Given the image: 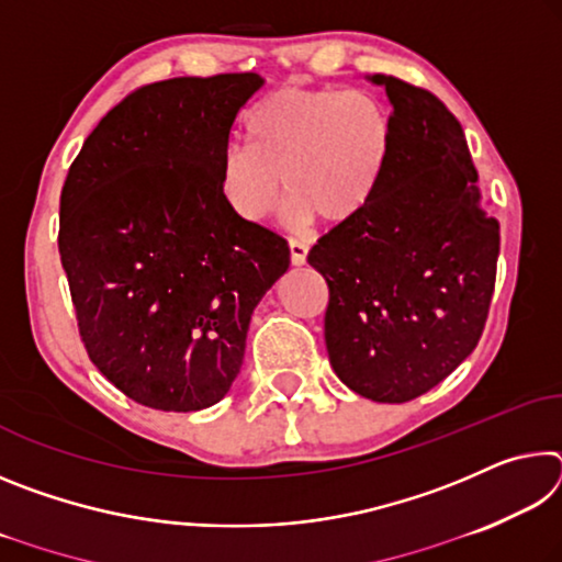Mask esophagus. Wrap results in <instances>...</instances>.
I'll list each match as a JSON object with an SVG mask.
<instances>
[{
    "instance_id": "1",
    "label": "esophagus",
    "mask_w": 562,
    "mask_h": 562,
    "mask_svg": "<svg viewBox=\"0 0 562 562\" xmlns=\"http://www.w3.org/2000/svg\"><path fill=\"white\" fill-rule=\"evenodd\" d=\"M307 243H302V240H290V258H292V265H304L307 262Z\"/></svg>"
}]
</instances>
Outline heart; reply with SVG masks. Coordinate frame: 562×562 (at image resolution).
I'll return each mask as SVG.
<instances>
[{
    "label": "heart",
    "mask_w": 562,
    "mask_h": 562,
    "mask_svg": "<svg viewBox=\"0 0 562 562\" xmlns=\"http://www.w3.org/2000/svg\"><path fill=\"white\" fill-rule=\"evenodd\" d=\"M245 131L250 144L233 140L221 158V195L240 221H268L284 188L294 225H341L376 195L396 126L374 91L282 87L255 103Z\"/></svg>",
    "instance_id": "b5f03b06"
}]
</instances>
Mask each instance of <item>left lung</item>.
I'll list each match as a JSON object with an SVG mask.
<instances>
[{
  "label": "left lung",
  "mask_w": 562,
  "mask_h": 562,
  "mask_svg": "<svg viewBox=\"0 0 562 562\" xmlns=\"http://www.w3.org/2000/svg\"><path fill=\"white\" fill-rule=\"evenodd\" d=\"M394 154L355 221L319 237L307 262L329 288V364L351 392L402 404L443 382L479 345L501 250L461 123L386 74Z\"/></svg>",
  "instance_id": "1"
}]
</instances>
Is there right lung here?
I'll return each mask as SVG.
<instances>
[{"instance_id":"add662e5","label":"right lung","mask_w":562,"mask_h":562,"mask_svg":"<svg viewBox=\"0 0 562 562\" xmlns=\"http://www.w3.org/2000/svg\"><path fill=\"white\" fill-rule=\"evenodd\" d=\"M262 76L148 83L83 140L59 252L83 345L133 402L201 412L240 374L252 310L290 268L284 237L221 195V158Z\"/></svg>"}]
</instances>
